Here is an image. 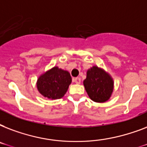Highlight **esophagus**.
<instances>
[{"mask_svg": "<svg viewBox=\"0 0 147 147\" xmlns=\"http://www.w3.org/2000/svg\"><path fill=\"white\" fill-rule=\"evenodd\" d=\"M73 82L76 84H80L81 83V78H74Z\"/></svg>", "mask_w": 147, "mask_h": 147, "instance_id": "1", "label": "esophagus"}]
</instances>
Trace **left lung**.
I'll return each instance as SVG.
<instances>
[{
    "mask_svg": "<svg viewBox=\"0 0 147 147\" xmlns=\"http://www.w3.org/2000/svg\"><path fill=\"white\" fill-rule=\"evenodd\" d=\"M114 84L111 76L97 65L88 69L86 78L83 81L88 95L97 103H105L109 100L114 92Z\"/></svg>",
    "mask_w": 147,
    "mask_h": 147,
    "instance_id": "8db88e82",
    "label": "left lung"
}]
</instances>
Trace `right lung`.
<instances>
[{
	"mask_svg": "<svg viewBox=\"0 0 147 147\" xmlns=\"http://www.w3.org/2000/svg\"><path fill=\"white\" fill-rule=\"evenodd\" d=\"M71 83V77L69 71L54 66L39 76L36 88L43 97L56 100L64 96Z\"/></svg>",
	"mask_w": 147,
	"mask_h": 147,
	"instance_id": "1",
	"label": "right lung"
}]
</instances>
